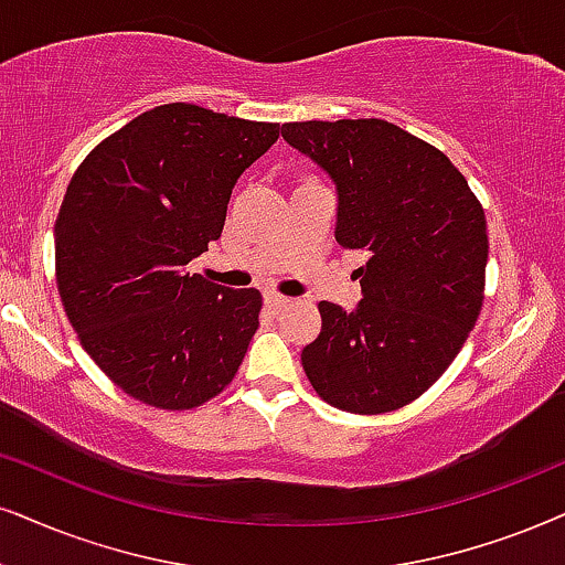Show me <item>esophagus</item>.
Returning a JSON list of instances; mask_svg holds the SVG:
<instances>
[{"instance_id":"obj_1","label":"esophagus","mask_w":565,"mask_h":565,"mask_svg":"<svg viewBox=\"0 0 565 565\" xmlns=\"http://www.w3.org/2000/svg\"><path fill=\"white\" fill-rule=\"evenodd\" d=\"M291 302L289 297H284V295H276V291H268L266 295V305L270 307V310H284V307H287Z\"/></svg>"}]
</instances>
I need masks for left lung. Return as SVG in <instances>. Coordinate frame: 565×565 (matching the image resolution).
I'll use <instances>...</instances> for the list:
<instances>
[{
  "label": "left lung",
  "mask_w": 565,
  "mask_h": 565,
  "mask_svg": "<svg viewBox=\"0 0 565 565\" xmlns=\"http://www.w3.org/2000/svg\"><path fill=\"white\" fill-rule=\"evenodd\" d=\"M281 135L335 184V242L367 255L360 305H318L305 373L335 409L394 412L446 373L480 316L482 205L438 148L383 119L289 122Z\"/></svg>",
  "instance_id": "left-lung-1"
}]
</instances>
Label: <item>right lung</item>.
Masks as SVG:
<instances>
[{
    "label": "right lung",
    "instance_id": "1",
    "mask_svg": "<svg viewBox=\"0 0 565 565\" xmlns=\"http://www.w3.org/2000/svg\"><path fill=\"white\" fill-rule=\"evenodd\" d=\"M278 125L195 104L135 117L81 163L54 226L56 284L85 352L125 394L192 409L237 373L260 291L190 274L221 237L232 190Z\"/></svg>",
    "mask_w": 565,
    "mask_h": 565
}]
</instances>
